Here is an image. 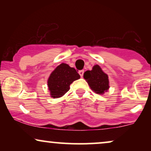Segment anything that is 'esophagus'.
Wrapping results in <instances>:
<instances>
[{
	"instance_id": "34e87169",
	"label": "esophagus",
	"mask_w": 151,
	"mask_h": 151,
	"mask_svg": "<svg viewBox=\"0 0 151 151\" xmlns=\"http://www.w3.org/2000/svg\"><path fill=\"white\" fill-rule=\"evenodd\" d=\"M84 70H79V75L81 76V77H83V75H84Z\"/></svg>"
}]
</instances>
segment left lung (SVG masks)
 Masks as SVG:
<instances>
[{
	"instance_id": "1",
	"label": "left lung",
	"mask_w": 151,
	"mask_h": 151,
	"mask_svg": "<svg viewBox=\"0 0 151 151\" xmlns=\"http://www.w3.org/2000/svg\"><path fill=\"white\" fill-rule=\"evenodd\" d=\"M84 78L91 89L99 94H103L109 89L108 75L97 65L93 66L92 70L86 71L84 74Z\"/></svg>"
}]
</instances>
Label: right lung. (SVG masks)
<instances>
[{
  "label": "right lung",
  "instance_id": "right-lung-1",
  "mask_svg": "<svg viewBox=\"0 0 151 151\" xmlns=\"http://www.w3.org/2000/svg\"><path fill=\"white\" fill-rule=\"evenodd\" d=\"M79 78L80 76L73 67L65 63L58 66L50 74L47 81L52 97H61L70 90V84Z\"/></svg>",
  "mask_w": 151,
  "mask_h": 151
}]
</instances>
